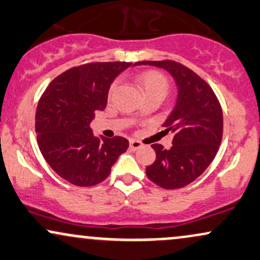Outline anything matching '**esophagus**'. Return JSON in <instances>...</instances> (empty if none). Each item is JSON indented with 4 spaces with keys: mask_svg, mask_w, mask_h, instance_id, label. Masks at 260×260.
I'll return each instance as SVG.
<instances>
[{
    "mask_svg": "<svg viewBox=\"0 0 260 260\" xmlns=\"http://www.w3.org/2000/svg\"><path fill=\"white\" fill-rule=\"evenodd\" d=\"M143 146V144L138 142V140H131L129 142V148L131 150H133V151H136V150L140 149Z\"/></svg>",
    "mask_w": 260,
    "mask_h": 260,
    "instance_id": "obj_1",
    "label": "esophagus"
}]
</instances>
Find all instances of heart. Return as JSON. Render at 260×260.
Masks as SVG:
<instances>
[{
    "mask_svg": "<svg viewBox=\"0 0 260 260\" xmlns=\"http://www.w3.org/2000/svg\"><path fill=\"white\" fill-rule=\"evenodd\" d=\"M139 82L142 84L144 93H152V92H160L162 94H166L168 90V81L166 79L165 75H162L158 71H143L138 76ZM116 83L111 86V90L115 89Z\"/></svg>",
    "mask_w": 260,
    "mask_h": 260,
    "instance_id": "obj_1",
    "label": "heart"
}]
</instances>
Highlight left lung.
I'll return each instance as SVG.
<instances>
[{"label": "left lung", "instance_id": "1", "mask_svg": "<svg viewBox=\"0 0 260 260\" xmlns=\"http://www.w3.org/2000/svg\"><path fill=\"white\" fill-rule=\"evenodd\" d=\"M164 69L177 87L173 110L164 127L174 134L173 145L166 150L152 144L156 160L146 167V176L164 189H179L192 183L217 155L223 137V111L211 87L199 75L177 61H138Z\"/></svg>", "mask_w": 260, "mask_h": 260}]
</instances>
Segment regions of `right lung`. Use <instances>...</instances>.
Segmentation results:
<instances>
[{"mask_svg":"<svg viewBox=\"0 0 260 260\" xmlns=\"http://www.w3.org/2000/svg\"><path fill=\"white\" fill-rule=\"evenodd\" d=\"M132 62H90L65 71L47 87L36 110L37 143L47 164L77 186H92L109 177L128 149L122 137H96L89 127L95 111L108 104L111 83Z\"/></svg>","mask_w":260,"mask_h":260,"instance_id":"right-lung-1","label":"right lung"}]
</instances>
